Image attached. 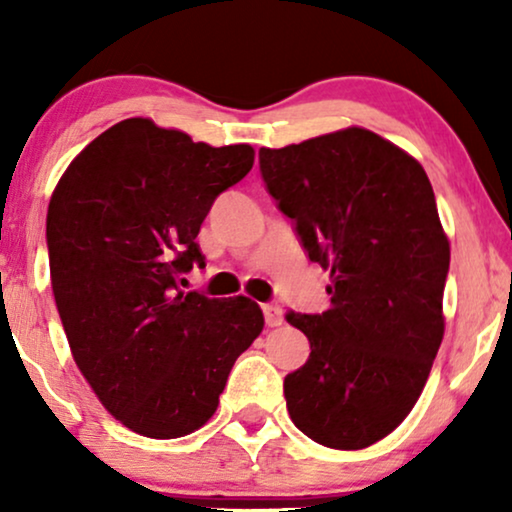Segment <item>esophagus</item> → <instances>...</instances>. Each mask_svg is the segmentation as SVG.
<instances>
[{"instance_id":"34e87169","label":"esophagus","mask_w":512,"mask_h":512,"mask_svg":"<svg viewBox=\"0 0 512 512\" xmlns=\"http://www.w3.org/2000/svg\"><path fill=\"white\" fill-rule=\"evenodd\" d=\"M263 317H265V324H268L270 328L279 326L284 321V314H282V307H279L277 303H265L263 305Z\"/></svg>"}]
</instances>
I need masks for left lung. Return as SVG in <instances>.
<instances>
[{
    "mask_svg": "<svg viewBox=\"0 0 512 512\" xmlns=\"http://www.w3.org/2000/svg\"><path fill=\"white\" fill-rule=\"evenodd\" d=\"M265 188L331 272V307L289 312L310 359L284 377L293 424L314 443L363 450L415 408L445 333L450 242L424 167L366 128L261 149Z\"/></svg>",
    "mask_w": 512,
    "mask_h": 512,
    "instance_id": "left-lung-1",
    "label": "left lung"
}]
</instances>
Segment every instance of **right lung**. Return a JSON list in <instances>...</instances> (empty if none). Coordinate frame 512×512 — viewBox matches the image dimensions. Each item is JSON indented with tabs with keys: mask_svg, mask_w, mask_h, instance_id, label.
I'll return each mask as SVG.
<instances>
[{
	"mask_svg": "<svg viewBox=\"0 0 512 512\" xmlns=\"http://www.w3.org/2000/svg\"><path fill=\"white\" fill-rule=\"evenodd\" d=\"M254 165L249 144L209 146L125 118L55 186L51 286L76 366L104 408L146 438H181L216 412L230 368L263 331L254 300L184 291L195 242L223 191Z\"/></svg>",
	"mask_w": 512,
	"mask_h": 512,
	"instance_id": "1",
	"label": "right lung"
}]
</instances>
